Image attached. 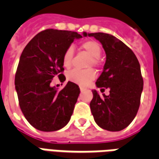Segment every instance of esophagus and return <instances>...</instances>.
<instances>
[{"instance_id":"esophagus-1","label":"esophagus","mask_w":159,"mask_h":159,"mask_svg":"<svg viewBox=\"0 0 159 159\" xmlns=\"http://www.w3.org/2000/svg\"><path fill=\"white\" fill-rule=\"evenodd\" d=\"M80 90H81V92H83V91H84V89L82 88V87H80Z\"/></svg>"}]
</instances>
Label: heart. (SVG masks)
<instances>
[{"label": "heart", "instance_id": "heart-1", "mask_svg": "<svg viewBox=\"0 0 159 159\" xmlns=\"http://www.w3.org/2000/svg\"><path fill=\"white\" fill-rule=\"evenodd\" d=\"M81 48L85 50L91 56V59L88 65L89 67L92 66L96 67L100 65L99 57L101 53V46L99 42L93 40H89L83 42L81 45ZM73 55H74V48L73 47H69L63 55V65L65 67L70 68L71 66ZM95 76H96V73L92 68L86 70L73 69L67 73V79L81 86H86L89 84L95 78Z\"/></svg>", "mask_w": 159, "mask_h": 159}]
</instances>
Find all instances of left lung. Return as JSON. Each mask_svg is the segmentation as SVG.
Returning <instances> with one entry per match:
<instances>
[{
  "instance_id": "1",
  "label": "left lung",
  "mask_w": 159,
  "mask_h": 159,
  "mask_svg": "<svg viewBox=\"0 0 159 159\" xmlns=\"http://www.w3.org/2000/svg\"><path fill=\"white\" fill-rule=\"evenodd\" d=\"M102 44L107 54L103 71L95 83L100 92L93 90L90 109L95 123L108 131H120L129 125L140 107L143 78L140 63L123 42L107 33H89Z\"/></svg>"
}]
</instances>
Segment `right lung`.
<instances>
[{
  "label": "right lung",
  "mask_w": 159,
  "mask_h": 159,
  "mask_svg": "<svg viewBox=\"0 0 159 159\" xmlns=\"http://www.w3.org/2000/svg\"><path fill=\"white\" fill-rule=\"evenodd\" d=\"M83 36L87 33L83 32ZM82 37L74 31L45 30L23 50L16 71L15 89L24 116L36 129L56 131L69 123L79 96V87L68 82L58 91L50 83L54 76L60 80L64 76L63 55L74 40Z\"/></svg>",
  "instance_id": "1"
}]
</instances>
